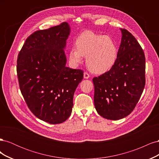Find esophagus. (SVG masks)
Here are the masks:
<instances>
[{
    "label": "esophagus",
    "instance_id": "34e87169",
    "mask_svg": "<svg viewBox=\"0 0 159 159\" xmlns=\"http://www.w3.org/2000/svg\"><path fill=\"white\" fill-rule=\"evenodd\" d=\"M89 74H88V73H87V72H84V78H85V79H88L89 78Z\"/></svg>",
    "mask_w": 159,
    "mask_h": 159
}]
</instances>
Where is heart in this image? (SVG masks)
<instances>
[{
  "label": "heart",
  "mask_w": 159,
  "mask_h": 159,
  "mask_svg": "<svg viewBox=\"0 0 159 159\" xmlns=\"http://www.w3.org/2000/svg\"><path fill=\"white\" fill-rule=\"evenodd\" d=\"M76 48L69 52V60L74 66L83 61L86 56L88 68L96 74H104L111 70L117 60L118 49L109 36H103L92 31H85L77 38Z\"/></svg>",
  "instance_id": "heart-1"
}]
</instances>
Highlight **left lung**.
I'll list each match as a JSON object with an SVG mask.
<instances>
[{
    "mask_svg": "<svg viewBox=\"0 0 159 159\" xmlns=\"http://www.w3.org/2000/svg\"><path fill=\"white\" fill-rule=\"evenodd\" d=\"M122 38L113 68L93 79L94 105L98 114L110 120L127 117L135 107L145 85V57L131 33Z\"/></svg>",
    "mask_w": 159,
    "mask_h": 159,
    "instance_id": "1",
    "label": "left lung"
}]
</instances>
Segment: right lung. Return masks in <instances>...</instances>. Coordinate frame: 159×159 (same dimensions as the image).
<instances>
[{"mask_svg": "<svg viewBox=\"0 0 159 159\" xmlns=\"http://www.w3.org/2000/svg\"><path fill=\"white\" fill-rule=\"evenodd\" d=\"M68 23L38 30L28 37L17 60L19 86L28 108L50 124L64 122L71 113L75 89L84 71L66 67L64 49Z\"/></svg>", "mask_w": 159, "mask_h": 159, "instance_id": "add662e5", "label": "right lung"}]
</instances>
